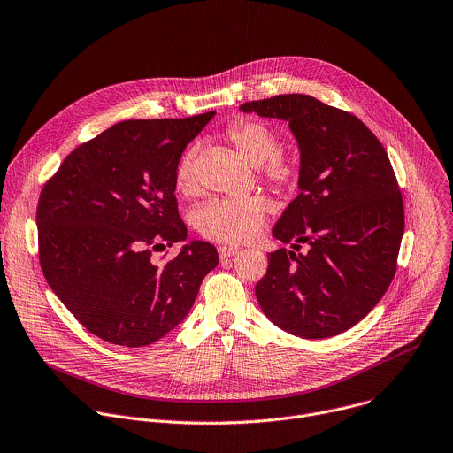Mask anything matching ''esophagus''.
<instances>
[{"mask_svg":"<svg viewBox=\"0 0 453 453\" xmlns=\"http://www.w3.org/2000/svg\"><path fill=\"white\" fill-rule=\"evenodd\" d=\"M238 252H240L238 247H231V245H220V247H219V256H220V259L233 257V256L238 254Z\"/></svg>","mask_w":453,"mask_h":453,"instance_id":"obj_1","label":"esophagus"}]
</instances>
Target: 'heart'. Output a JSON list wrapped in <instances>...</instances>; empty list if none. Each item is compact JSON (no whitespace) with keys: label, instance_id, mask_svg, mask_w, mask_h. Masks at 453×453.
Listing matches in <instances>:
<instances>
[{"label":"heart","instance_id":"b5f03b06","mask_svg":"<svg viewBox=\"0 0 453 453\" xmlns=\"http://www.w3.org/2000/svg\"><path fill=\"white\" fill-rule=\"evenodd\" d=\"M227 138L238 153L259 167L261 176L277 188H289L298 178L293 160L279 153L280 143L275 131L252 119H240L227 127ZM197 188L194 150H187L176 167V190L194 196ZM268 203L254 196L247 199H217L201 206L196 213V227L210 240L224 243H245L265 227Z\"/></svg>","mask_w":453,"mask_h":453}]
</instances>
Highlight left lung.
Returning <instances> with one entry per match:
<instances>
[{
  "label": "left lung",
  "instance_id": "8db88e82",
  "mask_svg": "<svg viewBox=\"0 0 453 453\" xmlns=\"http://www.w3.org/2000/svg\"><path fill=\"white\" fill-rule=\"evenodd\" d=\"M240 110L286 120L300 150V194L272 229L291 250L268 254L257 303L293 336L345 333L377 306L396 272L403 201L386 149L356 115L306 94Z\"/></svg>",
  "mask_w": 453,
  "mask_h": 453
}]
</instances>
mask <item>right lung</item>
<instances>
[{
    "label": "right lung",
    "instance_id": "1",
    "mask_svg": "<svg viewBox=\"0 0 453 453\" xmlns=\"http://www.w3.org/2000/svg\"><path fill=\"white\" fill-rule=\"evenodd\" d=\"M215 111L113 124L78 145L44 185L39 257L62 304L94 336L120 347L153 345L192 310L219 263L201 240L158 266L153 250L187 240L176 167Z\"/></svg>",
    "mask_w": 453,
    "mask_h": 453
}]
</instances>
